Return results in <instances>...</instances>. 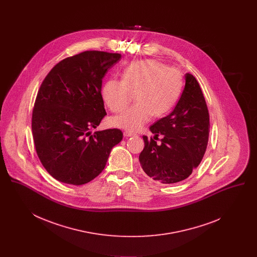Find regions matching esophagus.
Listing matches in <instances>:
<instances>
[{
	"mask_svg": "<svg viewBox=\"0 0 257 257\" xmlns=\"http://www.w3.org/2000/svg\"><path fill=\"white\" fill-rule=\"evenodd\" d=\"M124 137L125 138H128V137H133V136H135V134H133V133H131V132H124Z\"/></svg>",
	"mask_w": 257,
	"mask_h": 257,
	"instance_id": "1",
	"label": "esophagus"
}]
</instances>
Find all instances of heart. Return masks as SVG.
<instances>
[{
	"mask_svg": "<svg viewBox=\"0 0 257 257\" xmlns=\"http://www.w3.org/2000/svg\"><path fill=\"white\" fill-rule=\"evenodd\" d=\"M183 87L182 75L161 61H134L121 73V80H108L102 98L112 112L124 110L133 99L136 104L110 119L113 127L126 131L141 130L152 117L168 114L176 105Z\"/></svg>",
	"mask_w": 257,
	"mask_h": 257,
	"instance_id": "b5f03b06",
	"label": "heart"
}]
</instances>
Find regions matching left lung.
Returning <instances> with one entry per match:
<instances>
[{
  "label": "left lung",
  "instance_id": "8db88e82",
  "mask_svg": "<svg viewBox=\"0 0 257 257\" xmlns=\"http://www.w3.org/2000/svg\"><path fill=\"white\" fill-rule=\"evenodd\" d=\"M185 87L171 113L150 126L154 137L144 136L140 164L151 179L173 184L188 178L200 164L209 137V112L196 78L185 74ZM161 137L160 144L156 140Z\"/></svg>",
  "mask_w": 257,
  "mask_h": 257
}]
</instances>
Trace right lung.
<instances>
[{
	"label": "right lung",
	"instance_id": "right-lung-1",
	"mask_svg": "<svg viewBox=\"0 0 257 257\" xmlns=\"http://www.w3.org/2000/svg\"><path fill=\"white\" fill-rule=\"evenodd\" d=\"M120 54L86 51L56 64L42 82L32 117L37 156L62 183L83 185L104 170L119 129L91 134L106 114L102 79Z\"/></svg>",
	"mask_w": 257,
	"mask_h": 257
}]
</instances>
